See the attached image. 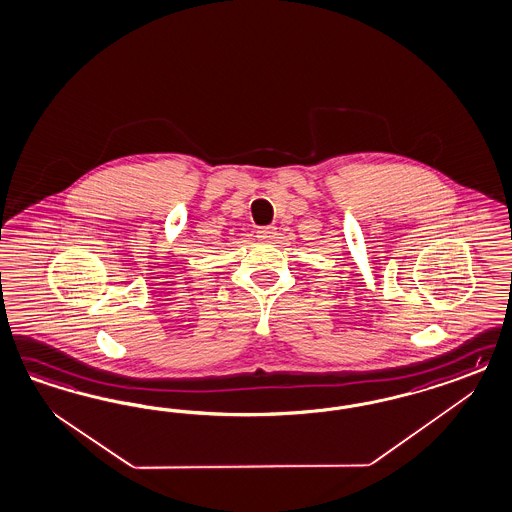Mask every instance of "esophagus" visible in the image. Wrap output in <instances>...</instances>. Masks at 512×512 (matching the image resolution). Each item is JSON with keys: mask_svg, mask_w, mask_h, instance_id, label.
I'll list each match as a JSON object with an SVG mask.
<instances>
[{"mask_svg": "<svg viewBox=\"0 0 512 512\" xmlns=\"http://www.w3.org/2000/svg\"><path fill=\"white\" fill-rule=\"evenodd\" d=\"M258 239L260 241H273L277 237V228L275 226H265V228H258L256 231Z\"/></svg>", "mask_w": 512, "mask_h": 512, "instance_id": "esophagus-1", "label": "esophagus"}]
</instances>
